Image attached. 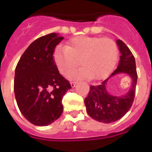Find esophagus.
<instances>
[{
  "label": "esophagus",
  "mask_w": 152,
  "mask_h": 152,
  "mask_svg": "<svg viewBox=\"0 0 152 152\" xmlns=\"http://www.w3.org/2000/svg\"><path fill=\"white\" fill-rule=\"evenodd\" d=\"M76 84H77V82H76V81H72V82H71V86H72V88H75Z\"/></svg>",
  "instance_id": "obj_1"
}]
</instances>
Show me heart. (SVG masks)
Returning a JSON list of instances; mask_svg holds the SVG:
<instances>
[{"mask_svg": "<svg viewBox=\"0 0 152 152\" xmlns=\"http://www.w3.org/2000/svg\"><path fill=\"white\" fill-rule=\"evenodd\" d=\"M117 58L116 42L107 37L76 36L65 46L58 45L53 52V60L61 75L69 74L78 65V61L82 66L70 74V79L104 78L112 72Z\"/></svg>", "mask_w": 152, "mask_h": 152, "instance_id": "obj_1", "label": "heart"}]
</instances>
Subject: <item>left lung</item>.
Segmentation results:
<instances>
[{"label": "left lung", "instance_id": "8db88e82", "mask_svg": "<svg viewBox=\"0 0 152 152\" xmlns=\"http://www.w3.org/2000/svg\"><path fill=\"white\" fill-rule=\"evenodd\" d=\"M121 56L118 67L110 76L98 85H91L88 96L84 100L88 115L98 122L110 123L121 119L129 110L135 95L137 75L133 55L122 40L116 41ZM125 73L131 77L132 84L129 92L123 96H114L107 91L105 85L113 76Z\"/></svg>", "mask_w": 152, "mask_h": 152}]
</instances>
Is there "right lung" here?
<instances>
[{"instance_id":"1","label":"right lung","mask_w":152,"mask_h":152,"mask_svg":"<svg viewBox=\"0 0 152 152\" xmlns=\"http://www.w3.org/2000/svg\"><path fill=\"white\" fill-rule=\"evenodd\" d=\"M63 39L56 33L41 36L29 45L16 67L13 90L17 106L36 126H48L60 117L62 98L72 88L53 60V52Z\"/></svg>"}]
</instances>
